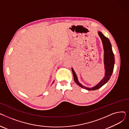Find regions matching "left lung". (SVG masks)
<instances>
[{
    "label": "left lung",
    "mask_w": 129,
    "mask_h": 129,
    "mask_svg": "<svg viewBox=\"0 0 129 129\" xmlns=\"http://www.w3.org/2000/svg\"><path fill=\"white\" fill-rule=\"evenodd\" d=\"M98 35L99 37H100L101 41L104 46V49L105 52V55H104V63H105V77L101 80V82L96 86H94L92 88H87L84 86H83L82 84H80L78 82L77 76L76 74L72 69V72L74 76V79L75 80V83L79 85L80 87L84 89L88 90H97L100 87H102L103 85H104L109 79L111 77V76L112 74L113 68H114V54L113 53L111 44L109 40L108 39V38L106 37L101 32H98Z\"/></svg>",
    "instance_id": "8db88e82"
}]
</instances>
